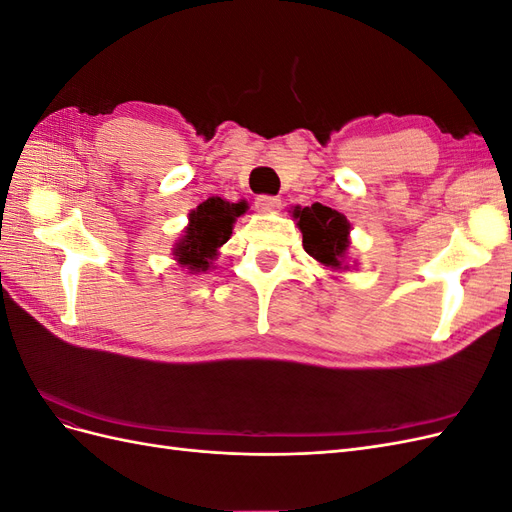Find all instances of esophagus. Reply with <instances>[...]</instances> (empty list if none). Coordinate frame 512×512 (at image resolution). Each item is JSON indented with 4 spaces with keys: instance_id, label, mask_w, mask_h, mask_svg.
<instances>
[{
    "instance_id": "34e87169",
    "label": "esophagus",
    "mask_w": 512,
    "mask_h": 512,
    "mask_svg": "<svg viewBox=\"0 0 512 512\" xmlns=\"http://www.w3.org/2000/svg\"><path fill=\"white\" fill-rule=\"evenodd\" d=\"M280 207H282V200L277 196H258L256 198V209L260 213H275V211H280Z\"/></svg>"
}]
</instances>
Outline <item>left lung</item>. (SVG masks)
Here are the masks:
<instances>
[{
    "label": "left lung",
    "mask_w": 512,
    "mask_h": 512,
    "mask_svg": "<svg viewBox=\"0 0 512 512\" xmlns=\"http://www.w3.org/2000/svg\"><path fill=\"white\" fill-rule=\"evenodd\" d=\"M292 218L303 232L305 252L320 265L333 271L348 269L346 252L350 245V222L339 211L314 203L312 207H294Z\"/></svg>",
    "instance_id": "left-lung-1"
}]
</instances>
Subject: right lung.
Here are the masks:
<instances>
[{
  "instance_id": "obj_1",
  "label": "right lung",
  "mask_w": 512,
  "mask_h": 512,
  "mask_svg": "<svg viewBox=\"0 0 512 512\" xmlns=\"http://www.w3.org/2000/svg\"><path fill=\"white\" fill-rule=\"evenodd\" d=\"M245 209V200L228 203L220 196L207 198L205 203H200L190 213V224L173 247L175 260L190 273L209 271L218 250L232 235V224L245 213Z\"/></svg>"
}]
</instances>
